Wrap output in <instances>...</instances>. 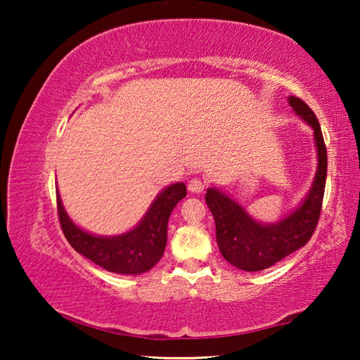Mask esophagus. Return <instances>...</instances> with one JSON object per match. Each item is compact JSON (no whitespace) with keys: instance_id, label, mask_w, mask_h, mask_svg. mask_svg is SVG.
Segmentation results:
<instances>
[{"instance_id":"34e87169","label":"esophagus","mask_w":360,"mask_h":360,"mask_svg":"<svg viewBox=\"0 0 360 360\" xmlns=\"http://www.w3.org/2000/svg\"><path fill=\"white\" fill-rule=\"evenodd\" d=\"M206 186H208V181H206V179L192 178L191 181H188L187 188H188V192H192V193H202L206 188Z\"/></svg>"}]
</instances>
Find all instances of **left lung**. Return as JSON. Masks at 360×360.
<instances>
[{"label":"left lung","mask_w":360,"mask_h":360,"mask_svg":"<svg viewBox=\"0 0 360 360\" xmlns=\"http://www.w3.org/2000/svg\"><path fill=\"white\" fill-rule=\"evenodd\" d=\"M294 111L313 127L318 148V172L308 197L292 214L273 225H262L227 195L208 188L206 203L216 222V240L224 259L245 271H260L307 245L318 227L327 178V149L321 125L307 103L289 96Z\"/></svg>","instance_id":"8db88e82"}]
</instances>
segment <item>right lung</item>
I'll use <instances>...</instances> for the list:
<instances>
[{"label":"right lung","mask_w":360,"mask_h":360,"mask_svg":"<svg viewBox=\"0 0 360 360\" xmlns=\"http://www.w3.org/2000/svg\"><path fill=\"white\" fill-rule=\"evenodd\" d=\"M187 195L186 184L167 187L152 203L138 227L125 235L103 238L90 235L71 222L57 195L60 227L75 251L108 271L120 275H139L150 270L162 259L167 246L168 219L174 206Z\"/></svg>","instance_id":"right-lung-1"}]
</instances>
